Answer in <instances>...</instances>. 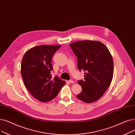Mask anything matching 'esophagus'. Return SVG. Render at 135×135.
I'll return each instance as SVG.
<instances>
[{"instance_id":"34e87169","label":"esophagus","mask_w":135,"mask_h":135,"mask_svg":"<svg viewBox=\"0 0 135 135\" xmlns=\"http://www.w3.org/2000/svg\"><path fill=\"white\" fill-rule=\"evenodd\" d=\"M68 82L69 83H74V81L72 80H69L68 81Z\"/></svg>"}]
</instances>
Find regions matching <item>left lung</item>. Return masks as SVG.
I'll use <instances>...</instances> for the list:
<instances>
[{
    "label": "left lung",
    "mask_w": 135,
    "mask_h": 135,
    "mask_svg": "<svg viewBox=\"0 0 135 135\" xmlns=\"http://www.w3.org/2000/svg\"><path fill=\"white\" fill-rule=\"evenodd\" d=\"M77 57L79 71L84 72V79L78 81L82 90L77 97L86 103L99 100L112 81L114 63L108 48L96 41H78L70 44Z\"/></svg>",
    "instance_id": "8db88e82"
}]
</instances>
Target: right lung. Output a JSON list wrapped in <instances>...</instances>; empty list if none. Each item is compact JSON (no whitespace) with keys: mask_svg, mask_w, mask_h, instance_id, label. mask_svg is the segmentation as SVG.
Here are the masks:
<instances>
[{"mask_svg":"<svg viewBox=\"0 0 135 135\" xmlns=\"http://www.w3.org/2000/svg\"><path fill=\"white\" fill-rule=\"evenodd\" d=\"M60 45H41L28 50L22 58L21 74L31 94L41 102L54 99L66 82L56 76L52 78L51 61Z\"/></svg>","mask_w":135,"mask_h":135,"instance_id":"add662e5","label":"right lung"}]
</instances>
